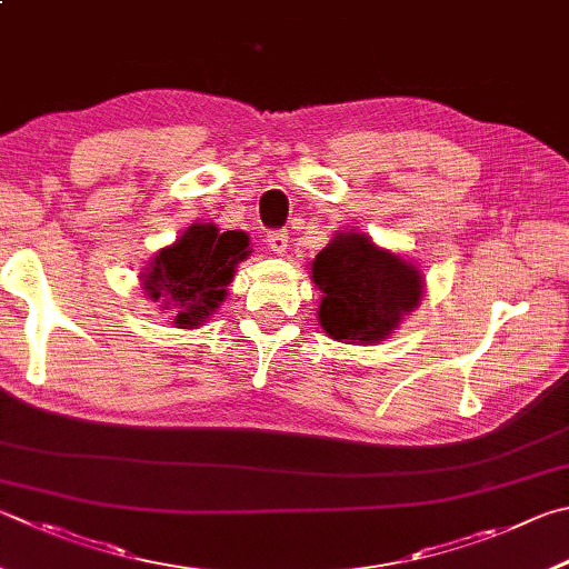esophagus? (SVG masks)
Segmentation results:
<instances>
[{"label": "esophagus", "instance_id": "34e87169", "mask_svg": "<svg viewBox=\"0 0 569 569\" xmlns=\"http://www.w3.org/2000/svg\"><path fill=\"white\" fill-rule=\"evenodd\" d=\"M266 241H268V246H271V251L278 253V256H283L286 249H288V233L286 231H271L266 236Z\"/></svg>", "mask_w": 569, "mask_h": 569}]
</instances>
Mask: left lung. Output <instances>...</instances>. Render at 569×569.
<instances>
[{
	"label": "left lung",
	"mask_w": 569,
	"mask_h": 569,
	"mask_svg": "<svg viewBox=\"0 0 569 569\" xmlns=\"http://www.w3.org/2000/svg\"><path fill=\"white\" fill-rule=\"evenodd\" d=\"M311 273L320 291V326L343 343L388 338L422 298L418 268L378 249L366 233H336L316 256Z\"/></svg>",
	"instance_id": "obj_1"
}]
</instances>
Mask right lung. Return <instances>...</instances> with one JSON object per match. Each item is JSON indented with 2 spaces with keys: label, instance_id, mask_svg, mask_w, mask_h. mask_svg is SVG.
<instances>
[{
  "label": "right lung",
  "instance_id": "1",
  "mask_svg": "<svg viewBox=\"0 0 569 569\" xmlns=\"http://www.w3.org/2000/svg\"><path fill=\"white\" fill-rule=\"evenodd\" d=\"M249 253L243 231L221 233L213 223H193L143 268V291L171 313L177 328L203 326L221 308L236 266Z\"/></svg>",
  "mask_w": 569,
  "mask_h": 569
}]
</instances>
